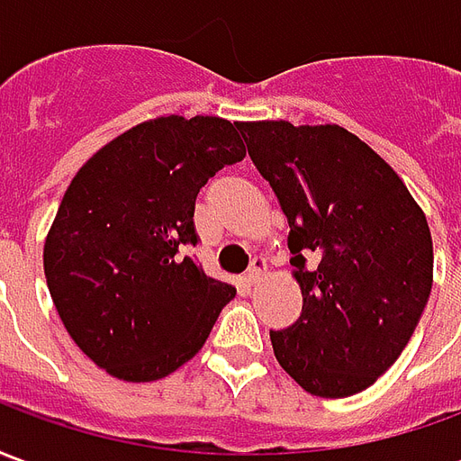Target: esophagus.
Here are the masks:
<instances>
[{
	"instance_id": "esophagus-1",
	"label": "esophagus",
	"mask_w": 461,
	"mask_h": 461,
	"mask_svg": "<svg viewBox=\"0 0 461 461\" xmlns=\"http://www.w3.org/2000/svg\"><path fill=\"white\" fill-rule=\"evenodd\" d=\"M264 269H267V261L261 259V257H257V259L251 261V267L247 269V274H244V281H247L249 286H254V284L264 276Z\"/></svg>"
}]
</instances>
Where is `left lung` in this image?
Returning a JSON list of instances; mask_svg holds the SVG:
<instances>
[{"label": "left lung", "instance_id": "obj_1", "mask_svg": "<svg viewBox=\"0 0 461 461\" xmlns=\"http://www.w3.org/2000/svg\"><path fill=\"white\" fill-rule=\"evenodd\" d=\"M289 220L303 309L271 330L306 393L356 395L402 353L432 291V234L405 182L340 125L234 122Z\"/></svg>", "mask_w": 461, "mask_h": 461}]
</instances>
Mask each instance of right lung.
I'll use <instances>...</instances> for the list:
<instances>
[{
	"instance_id": "add662e5",
	"label": "right lung",
	"mask_w": 461,
	"mask_h": 461,
	"mask_svg": "<svg viewBox=\"0 0 461 461\" xmlns=\"http://www.w3.org/2000/svg\"><path fill=\"white\" fill-rule=\"evenodd\" d=\"M244 155L234 122L162 115L76 172L46 234L44 274L68 336L108 375L150 383L175 373L234 299L231 284L180 249L197 244V192Z\"/></svg>"
}]
</instances>
